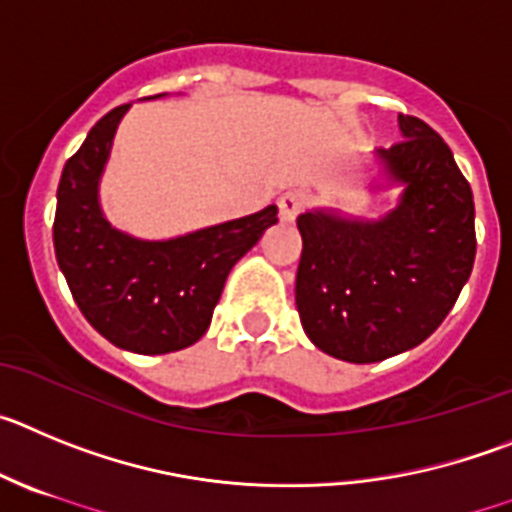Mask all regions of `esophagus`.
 <instances>
[{
	"label": "esophagus",
	"mask_w": 512,
	"mask_h": 512,
	"mask_svg": "<svg viewBox=\"0 0 512 512\" xmlns=\"http://www.w3.org/2000/svg\"><path fill=\"white\" fill-rule=\"evenodd\" d=\"M303 206H306V193H301V191L283 193V196L278 199L280 219H283V222H293V219L301 214Z\"/></svg>",
	"instance_id": "obj_1"
}]
</instances>
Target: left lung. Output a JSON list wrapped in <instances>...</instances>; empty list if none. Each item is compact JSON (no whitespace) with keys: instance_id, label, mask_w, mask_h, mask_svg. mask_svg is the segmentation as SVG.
I'll return each mask as SVG.
<instances>
[{"instance_id":"1","label":"left lung","mask_w":512,"mask_h":512,"mask_svg":"<svg viewBox=\"0 0 512 512\" xmlns=\"http://www.w3.org/2000/svg\"><path fill=\"white\" fill-rule=\"evenodd\" d=\"M403 140L377 160L405 191L377 222L334 211L298 216L303 237L296 306L321 352L370 365L439 329L474 265V199L449 145L400 114Z\"/></svg>"}]
</instances>
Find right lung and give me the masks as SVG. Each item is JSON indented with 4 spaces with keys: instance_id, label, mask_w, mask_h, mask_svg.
Returning a JSON list of instances; mask_svg holds the SVG:
<instances>
[{
    "instance_id": "add662e5",
    "label": "right lung",
    "mask_w": 512,
    "mask_h": 512,
    "mask_svg": "<svg viewBox=\"0 0 512 512\" xmlns=\"http://www.w3.org/2000/svg\"><path fill=\"white\" fill-rule=\"evenodd\" d=\"M127 109L104 114L63 168L55 260L76 306L104 339L127 352L168 354L206 334L229 270L278 222V206L165 242L114 229L101 214L99 178Z\"/></svg>"
}]
</instances>
